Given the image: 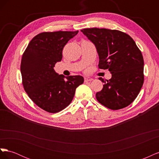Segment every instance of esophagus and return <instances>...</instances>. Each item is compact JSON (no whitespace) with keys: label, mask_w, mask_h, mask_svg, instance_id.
Wrapping results in <instances>:
<instances>
[{"label":"esophagus","mask_w":159,"mask_h":159,"mask_svg":"<svg viewBox=\"0 0 159 159\" xmlns=\"http://www.w3.org/2000/svg\"><path fill=\"white\" fill-rule=\"evenodd\" d=\"M93 80V79L92 78H84V81L85 82H88V81H92Z\"/></svg>","instance_id":"1"}]
</instances>
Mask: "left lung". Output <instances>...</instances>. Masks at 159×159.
<instances>
[{"instance_id": "obj_1", "label": "left lung", "mask_w": 159, "mask_h": 159, "mask_svg": "<svg viewBox=\"0 0 159 159\" xmlns=\"http://www.w3.org/2000/svg\"><path fill=\"white\" fill-rule=\"evenodd\" d=\"M81 32L93 42L99 55V68L108 70L111 78L96 93V99L106 107L117 110L131 104L144 82V60L141 50L126 33L106 28H85Z\"/></svg>"}]
</instances>
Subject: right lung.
Wrapping results in <instances>:
<instances>
[{
    "instance_id": "1",
    "label": "right lung",
    "mask_w": 159,
    "mask_h": 159,
    "mask_svg": "<svg viewBox=\"0 0 159 159\" xmlns=\"http://www.w3.org/2000/svg\"><path fill=\"white\" fill-rule=\"evenodd\" d=\"M78 31L45 32L34 37L22 55L20 71L24 89L38 107L55 113L70 104L75 89L84 83L81 75L65 77L54 67L62 50Z\"/></svg>"
}]
</instances>
